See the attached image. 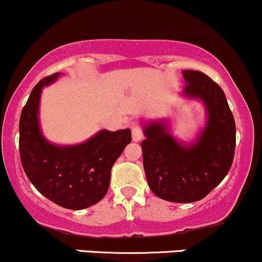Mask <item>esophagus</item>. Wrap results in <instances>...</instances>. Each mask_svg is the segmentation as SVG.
<instances>
[{"label": "esophagus", "mask_w": 262, "mask_h": 262, "mask_svg": "<svg viewBox=\"0 0 262 262\" xmlns=\"http://www.w3.org/2000/svg\"><path fill=\"white\" fill-rule=\"evenodd\" d=\"M142 139V130L139 127V126H134L132 127V140H134L135 142H139L141 141Z\"/></svg>", "instance_id": "1"}]
</instances>
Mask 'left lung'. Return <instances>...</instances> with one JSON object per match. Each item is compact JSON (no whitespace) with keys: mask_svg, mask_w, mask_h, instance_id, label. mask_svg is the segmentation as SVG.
Wrapping results in <instances>:
<instances>
[{"mask_svg":"<svg viewBox=\"0 0 262 262\" xmlns=\"http://www.w3.org/2000/svg\"><path fill=\"white\" fill-rule=\"evenodd\" d=\"M182 97L204 105L206 121L195 140H177L167 119L142 123L143 168L151 191L171 202L204 199L225 179L231 167L236 127L224 91L200 71L184 70Z\"/></svg>","mask_w":262,"mask_h":262,"instance_id":"left-lung-1","label":"left lung"}]
</instances>
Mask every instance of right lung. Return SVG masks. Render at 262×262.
Returning a JSON list of instances; mask_svg holds the SVG:
<instances>
[{
  "label": "right lung",
  "instance_id": "obj_1",
  "mask_svg": "<svg viewBox=\"0 0 262 262\" xmlns=\"http://www.w3.org/2000/svg\"><path fill=\"white\" fill-rule=\"evenodd\" d=\"M61 75L42 78L33 87L19 117V157L38 192L64 209L82 210L106 195L111 168L131 142V130H101L77 145L50 142L41 130L40 100L42 89Z\"/></svg>",
  "mask_w": 262,
  "mask_h": 262
}]
</instances>
